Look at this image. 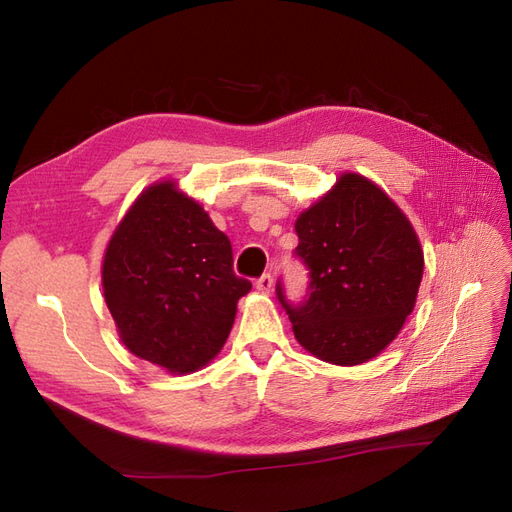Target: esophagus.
Returning <instances> with one entry per match:
<instances>
[{"instance_id": "1", "label": "esophagus", "mask_w": 512, "mask_h": 512, "mask_svg": "<svg viewBox=\"0 0 512 512\" xmlns=\"http://www.w3.org/2000/svg\"><path fill=\"white\" fill-rule=\"evenodd\" d=\"M272 285H274V279H272V274L270 272H266V274H261L259 279L255 281V287L259 289V291H264V294H270V289H272Z\"/></svg>"}]
</instances>
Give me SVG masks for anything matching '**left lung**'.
Masks as SVG:
<instances>
[{"mask_svg":"<svg viewBox=\"0 0 512 512\" xmlns=\"http://www.w3.org/2000/svg\"><path fill=\"white\" fill-rule=\"evenodd\" d=\"M296 233L309 287L291 304L279 281L276 298L298 343L343 367L375 358L416 304L425 255L412 223L371 180L343 173L298 216Z\"/></svg>","mask_w":512,"mask_h":512,"instance_id":"left-lung-1","label":"left lung"}]
</instances>
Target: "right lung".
I'll return each instance as SVG.
<instances>
[{
  "label": "right lung",
  "instance_id": "add662e5",
  "mask_svg": "<svg viewBox=\"0 0 512 512\" xmlns=\"http://www.w3.org/2000/svg\"><path fill=\"white\" fill-rule=\"evenodd\" d=\"M102 289L122 343L169 373L221 352L251 281L233 272L231 242L173 182L143 191L109 240Z\"/></svg>",
  "mask_w": 512,
  "mask_h": 512
}]
</instances>
